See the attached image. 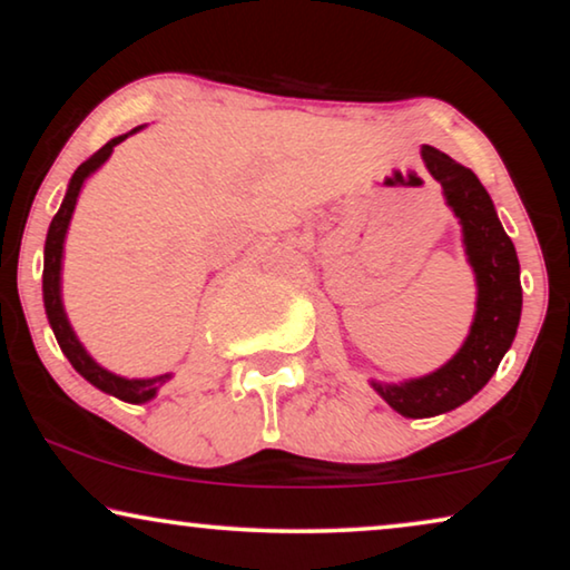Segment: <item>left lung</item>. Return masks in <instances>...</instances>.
<instances>
[{
	"label": "left lung",
	"instance_id": "8db88e82",
	"mask_svg": "<svg viewBox=\"0 0 570 570\" xmlns=\"http://www.w3.org/2000/svg\"><path fill=\"white\" fill-rule=\"evenodd\" d=\"M420 155L462 225V244L474 272L478 301L470 334L441 368L400 384L371 381L373 392L404 417H435L470 402L509 353L521 318L519 256L498 220L485 186L470 168L431 145L420 147Z\"/></svg>",
	"mask_w": 570,
	"mask_h": 570
}]
</instances>
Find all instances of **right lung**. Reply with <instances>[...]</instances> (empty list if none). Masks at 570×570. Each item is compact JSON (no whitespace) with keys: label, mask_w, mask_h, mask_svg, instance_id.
Here are the masks:
<instances>
[{"label":"right lung","mask_w":570,"mask_h":570,"mask_svg":"<svg viewBox=\"0 0 570 570\" xmlns=\"http://www.w3.org/2000/svg\"><path fill=\"white\" fill-rule=\"evenodd\" d=\"M139 129H145V124L142 127H135L131 131H127V135L108 139V142L100 147L96 155H90V158L75 170L72 178H69L65 199H61L59 213L53 215L49 233H46V246H43V308H46V318H49L53 337H57L61 353L67 355V361L72 363V368L80 373L85 381H90V384L100 389V392L111 394V396H116V400L129 402V404H145V402L155 400V394L160 392V386H166L168 381L174 379V373H160V376H153V379H127V376H119V373L104 368V365H100L96 357L85 350L82 342L77 340L72 324H69L65 301H61V264H65L67 230H69V223H72L75 205H77V199H80L85 181H88V178L96 174V170L104 166L108 158H111L116 145L124 142V139L131 135H137Z\"/></svg>","instance_id":"add662e5"}]
</instances>
